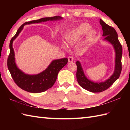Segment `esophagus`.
Listing matches in <instances>:
<instances>
[{"mask_svg": "<svg viewBox=\"0 0 130 130\" xmlns=\"http://www.w3.org/2000/svg\"><path fill=\"white\" fill-rule=\"evenodd\" d=\"M73 61V57L72 56H69L68 57V62H72Z\"/></svg>", "mask_w": 130, "mask_h": 130, "instance_id": "34e87169", "label": "esophagus"}]
</instances>
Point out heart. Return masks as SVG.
Wrapping results in <instances>:
<instances>
[{
  "instance_id": "b5f03b06",
  "label": "heart",
  "mask_w": 130,
  "mask_h": 130,
  "mask_svg": "<svg viewBox=\"0 0 130 130\" xmlns=\"http://www.w3.org/2000/svg\"><path fill=\"white\" fill-rule=\"evenodd\" d=\"M90 28L91 27L90 25L87 23H82L79 24V26L76 27L75 28L68 34L67 36V42L70 45H75L78 42V41L81 39L83 36L87 34ZM88 33V41H89L92 40L95 36V32L94 30H90ZM62 45L63 48L67 47V45L65 42H63Z\"/></svg>"
}]
</instances>
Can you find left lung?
Wrapping results in <instances>:
<instances>
[{
	"label": "left lung",
	"mask_w": 130,
	"mask_h": 130,
	"mask_svg": "<svg viewBox=\"0 0 130 130\" xmlns=\"http://www.w3.org/2000/svg\"><path fill=\"white\" fill-rule=\"evenodd\" d=\"M99 22L103 31V36L104 37L103 40L111 43L115 50V66L113 73L108 79L102 82H94L87 78L84 74L81 63L79 61H77L76 62L77 81L80 86L84 89L93 93L102 92L107 89L118 79L122 70L121 59L122 55V47L118 41L117 33L113 27L108 25L102 19H100Z\"/></svg>",
	"instance_id": "obj_1"
}]
</instances>
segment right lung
<instances>
[{
  "instance_id": "1",
  "label": "right lung",
  "mask_w": 130,
  "mask_h": 130,
  "mask_svg": "<svg viewBox=\"0 0 130 130\" xmlns=\"http://www.w3.org/2000/svg\"><path fill=\"white\" fill-rule=\"evenodd\" d=\"M62 19L61 17L55 16L27 22L19 27L14 36L11 39L9 43L10 54L7 60L8 68L15 84L22 89L30 93H41L51 88L56 80L58 73L67 65L68 59L67 58H62L53 60L45 70L39 74L35 75L25 74L16 65L15 54L13 47V41L18 36L26 24L45 22L48 21H59Z\"/></svg>"
}]
</instances>
